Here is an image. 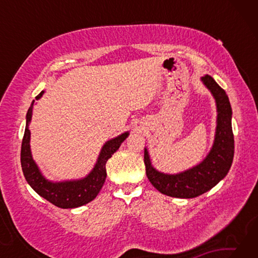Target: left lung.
I'll use <instances>...</instances> for the list:
<instances>
[{
	"mask_svg": "<svg viewBox=\"0 0 258 258\" xmlns=\"http://www.w3.org/2000/svg\"><path fill=\"white\" fill-rule=\"evenodd\" d=\"M202 82L211 91L216 102L217 118L215 139L211 151L202 163L177 174L161 173L151 165L150 156L145 148L147 176L152 185L161 194L175 198H195L215 186L226 176L232 165L234 139L232 132V109L225 91L209 75Z\"/></svg>",
	"mask_w": 258,
	"mask_h": 258,
	"instance_id": "8db88e82",
	"label": "left lung"
}]
</instances>
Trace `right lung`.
Here are the masks:
<instances>
[{
  "instance_id": "1",
  "label": "right lung",
  "mask_w": 258,
  "mask_h": 258,
  "mask_svg": "<svg viewBox=\"0 0 258 258\" xmlns=\"http://www.w3.org/2000/svg\"><path fill=\"white\" fill-rule=\"evenodd\" d=\"M43 93H44V91H42L35 99H41ZM34 102L35 100H33L27 115H26V128L23 143H21L20 160L26 181L41 197L59 208H76L92 202L98 196L103 186L104 181H106V164L108 159L119 149L120 145L125 141L130 133L125 132L104 143L101 151H100L97 164L94 165L92 171L85 177L80 178V180L52 182L43 176L38 166L34 161L32 151H30V131L28 126L30 120H32Z\"/></svg>"
}]
</instances>
